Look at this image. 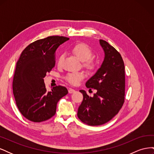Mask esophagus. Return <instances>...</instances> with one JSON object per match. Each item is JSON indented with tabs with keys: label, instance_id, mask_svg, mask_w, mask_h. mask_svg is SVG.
<instances>
[{
	"label": "esophagus",
	"instance_id": "1",
	"mask_svg": "<svg viewBox=\"0 0 154 154\" xmlns=\"http://www.w3.org/2000/svg\"><path fill=\"white\" fill-rule=\"evenodd\" d=\"M74 92H75V89H74V88H70L69 89V93H70V94H71V93H74Z\"/></svg>",
	"mask_w": 154,
	"mask_h": 154
}]
</instances>
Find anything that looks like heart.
<instances>
[{
  "label": "heart",
  "instance_id": "b5f03b06",
  "mask_svg": "<svg viewBox=\"0 0 154 154\" xmlns=\"http://www.w3.org/2000/svg\"><path fill=\"white\" fill-rule=\"evenodd\" d=\"M72 53L76 57L80 59L82 62H84L83 66L88 69L93 70L96 68V63L91 59L93 52L91 48L85 43H78L74 45L72 48ZM63 59V56L61 55L58 58V63L60 65ZM85 74L82 72H72L68 73L66 76V80L72 85H76L79 84L83 78Z\"/></svg>",
  "mask_w": 154,
  "mask_h": 154
}]
</instances>
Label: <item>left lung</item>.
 <instances>
[{
    "label": "left lung",
    "mask_w": 154,
    "mask_h": 154,
    "mask_svg": "<svg viewBox=\"0 0 154 154\" xmlns=\"http://www.w3.org/2000/svg\"><path fill=\"white\" fill-rule=\"evenodd\" d=\"M100 43L105 52L101 67L86 82L87 88L97 90L93 97L80 90L83 99L78 110V117L88 125H103L117 114L125 102V65L120 53L103 40Z\"/></svg>",
    "instance_id": "left-lung-1"
}]
</instances>
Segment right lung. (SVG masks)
Masks as SVG:
<instances>
[{
    "label": "right lung",
    "mask_w": 154,
    "mask_h": 154,
    "mask_svg": "<svg viewBox=\"0 0 154 154\" xmlns=\"http://www.w3.org/2000/svg\"><path fill=\"white\" fill-rule=\"evenodd\" d=\"M69 38L51 36L30 44L22 51L17 63L13 92L18 110L32 122L48 120L56 114L58 101L66 96V87L58 85L48 92L44 78L55 66V52Z\"/></svg>",
    "instance_id": "obj_1"
}]
</instances>
